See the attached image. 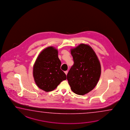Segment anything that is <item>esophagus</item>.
Wrapping results in <instances>:
<instances>
[{"label":"esophagus","mask_w":130,"mask_h":130,"mask_svg":"<svg viewBox=\"0 0 130 130\" xmlns=\"http://www.w3.org/2000/svg\"><path fill=\"white\" fill-rule=\"evenodd\" d=\"M64 73H65V74H68V71H65L64 72Z\"/></svg>","instance_id":"1"}]
</instances>
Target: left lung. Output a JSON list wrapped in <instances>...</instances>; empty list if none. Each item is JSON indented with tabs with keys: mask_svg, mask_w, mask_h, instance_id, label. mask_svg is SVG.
I'll return each mask as SVG.
<instances>
[{
	"mask_svg": "<svg viewBox=\"0 0 130 130\" xmlns=\"http://www.w3.org/2000/svg\"><path fill=\"white\" fill-rule=\"evenodd\" d=\"M74 62L67 74L74 93L83 95L95 87L101 76V66L98 57L89 45L80 44L71 49Z\"/></svg>",
	"mask_w": 130,
	"mask_h": 130,
	"instance_id": "obj_1",
	"label": "left lung"
}]
</instances>
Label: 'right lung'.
Wrapping results in <instances>:
<instances>
[{
  "mask_svg": "<svg viewBox=\"0 0 130 130\" xmlns=\"http://www.w3.org/2000/svg\"><path fill=\"white\" fill-rule=\"evenodd\" d=\"M61 65L57 49L52 46L44 49L33 66V75L37 87L45 92H50L66 79V75L61 70Z\"/></svg>",
  "mask_w": 130,
  "mask_h": 130,
  "instance_id": "add662e5",
  "label": "right lung"
}]
</instances>
